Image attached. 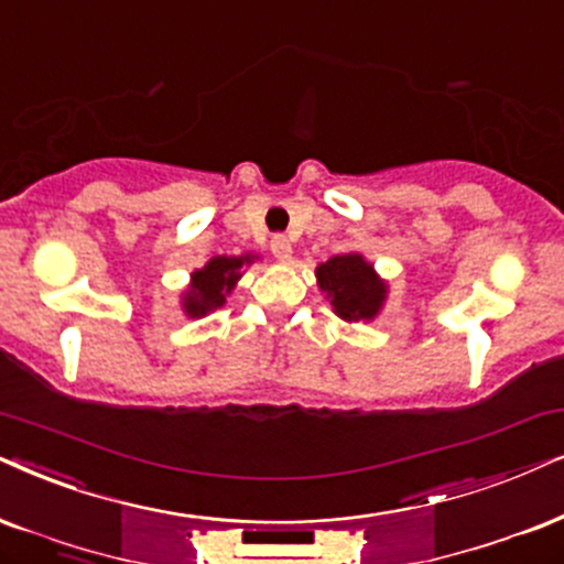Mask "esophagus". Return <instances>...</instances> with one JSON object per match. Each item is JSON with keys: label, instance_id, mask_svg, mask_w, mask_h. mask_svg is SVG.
I'll use <instances>...</instances> for the list:
<instances>
[{"label": "esophagus", "instance_id": "34e87169", "mask_svg": "<svg viewBox=\"0 0 564 564\" xmlns=\"http://www.w3.org/2000/svg\"><path fill=\"white\" fill-rule=\"evenodd\" d=\"M270 249H273V254L281 262L291 260V241L283 237V234H275V237L270 239Z\"/></svg>", "mask_w": 564, "mask_h": 564}]
</instances>
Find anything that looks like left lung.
I'll use <instances>...</instances> for the list:
<instances>
[{"label":"left lung","instance_id":"obj_1","mask_svg":"<svg viewBox=\"0 0 564 564\" xmlns=\"http://www.w3.org/2000/svg\"><path fill=\"white\" fill-rule=\"evenodd\" d=\"M315 275L319 291L330 299L333 312L346 323H369L380 315L388 299V283L359 252L335 254L317 265Z\"/></svg>","mask_w":564,"mask_h":564}]
</instances>
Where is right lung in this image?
<instances>
[{
    "mask_svg": "<svg viewBox=\"0 0 564 564\" xmlns=\"http://www.w3.org/2000/svg\"><path fill=\"white\" fill-rule=\"evenodd\" d=\"M252 260V254H241V258L218 254V258L205 262V268L195 270L189 289L182 296V310L187 312V317H205L208 312L224 306L226 296L231 294L241 278V268Z\"/></svg>",
    "mask_w": 564,
    "mask_h": 564,
    "instance_id": "add662e5",
    "label": "right lung"
}]
</instances>
